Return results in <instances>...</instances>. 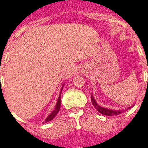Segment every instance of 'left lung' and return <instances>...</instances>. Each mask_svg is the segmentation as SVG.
I'll return each instance as SVG.
<instances>
[{"mask_svg": "<svg viewBox=\"0 0 148 148\" xmlns=\"http://www.w3.org/2000/svg\"><path fill=\"white\" fill-rule=\"evenodd\" d=\"M148 69V67H147ZM147 84H148V80H147ZM91 101L92 103V105H94L96 110L99 111V113H101L102 114H105V115H107V116H114V115H119L120 114H122L123 112H125L126 110L128 109H130L132 107H128L126 109H123V110H110V109L108 108H102V107L99 106L98 105L96 101H95V99L94 98L92 97L91 95Z\"/></svg>", "mask_w": 148, "mask_h": 148, "instance_id": "8db88e82", "label": "left lung"}]
</instances>
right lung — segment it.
Segmentation results:
<instances>
[{
	"mask_svg": "<svg viewBox=\"0 0 148 148\" xmlns=\"http://www.w3.org/2000/svg\"><path fill=\"white\" fill-rule=\"evenodd\" d=\"M62 88H63V86L62 87V89H61V92L60 93H62ZM60 106H61V96L59 95V99H58V101H57L55 109H54V110H53V112L49 114V116H47V119H46L45 121H44L43 123H47V122H49V121H50V120H53V119L56 116V114L59 113V109H60Z\"/></svg>",
	"mask_w": 148,
	"mask_h": 148,
	"instance_id": "add662e5",
	"label": "right lung"
}]
</instances>
